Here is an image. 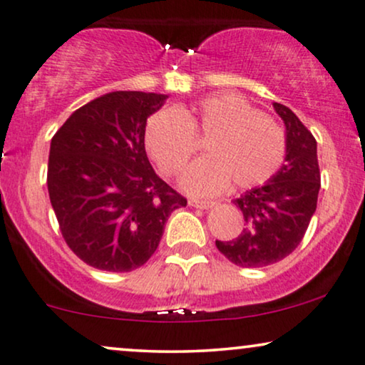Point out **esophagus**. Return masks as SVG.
<instances>
[{"label":"esophagus","instance_id":"34e87169","mask_svg":"<svg viewBox=\"0 0 365 365\" xmlns=\"http://www.w3.org/2000/svg\"><path fill=\"white\" fill-rule=\"evenodd\" d=\"M188 204H190L192 207H197V209H210V207H212L214 204H216V202H212V200H199V199H190V200H188Z\"/></svg>","mask_w":365,"mask_h":365}]
</instances>
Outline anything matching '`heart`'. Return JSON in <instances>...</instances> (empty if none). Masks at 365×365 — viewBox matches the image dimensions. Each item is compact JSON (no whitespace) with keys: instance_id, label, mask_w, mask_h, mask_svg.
<instances>
[{"instance_id":"b5f03b06","label":"heart","mask_w":365,"mask_h":365,"mask_svg":"<svg viewBox=\"0 0 365 365\" xmlns=\"http://www.w3.org/2000/svg\"><path fill=\"white\" fill-rule=\"evenodd\" d=\"M195 139H207V156L188 166L182 178L195 195L217 194L231 180L238 188L263 185L282 166L287 148L279 122L236 93L163 108L149 117L144 134L148 153L166 177L185 168L197 149Z\"/></svg>"}]
</instances>
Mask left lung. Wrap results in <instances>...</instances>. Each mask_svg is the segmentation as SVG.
<instances>
[{
	"instance_id": "8db88e82",
	"label": "left lung",
	"mask_w": 365,
	"mask_h": 365,
	"mask_svg": "<svg viewBox=\"0 0 365 365\" xmlns=\"http://www.w3.org/2000/svg\"><path fill=\"white\" fill-rule=\"evenodd\" d=\"M285 124V165L263 187L235 200L245 227L238 238L216 240V247L238 267L260 269L284 260L299 247L316 210L322 187L316 139L291 108L274 103Z\"/></svg>"
}]
</instances>
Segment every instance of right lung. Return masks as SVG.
<instances>
[{"instance_id": "right-lung-1", "label": "right lung", "mask_w": 365, "mask_h": 365, "mask_svg": "<svg viewBox=\"0 0 365 365\" xmlns=\"http://www.w3.org/2000/svg\"><path fill=\"white\" fill-rule=\"evenodd\" d=\"M165 95L112 91L78 108L51 140L47 190L61 235L86 265L130 272L156 252L187 199L153 170L146 122Z\"/></svg>"}]
</instances>
